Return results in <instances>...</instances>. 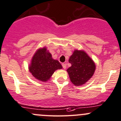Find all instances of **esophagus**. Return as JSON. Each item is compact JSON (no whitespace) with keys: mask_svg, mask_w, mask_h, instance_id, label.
<instances>
[{"mask_svg":"<svg viewBox=\"0 0 121 121\" xmlns=\"http://www.w3.org/2000/svg\"><path fill=\"white\" fill-rule=\"evenodd\" d=\"M62 65H63V67L64 69H66V68H67V64H65V63H63V64H62Z\"/></svg>","mask_w":121,"mask_h":121,"instance_id":"obj_1","label":"esophagus"}]
</instances>
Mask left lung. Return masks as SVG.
I'll return each instance as SVG.
<instances>
[{
	"label": "left lung",
	"mask_w": 121,
	"mask_h": 121,
	"mask_svg": "<svg viewBox=\"0 0 121 121\" xmlns=\"http://www.w3.org/2000/svg\"><path fill=\"white\" fill-rule=\"evenodd\" d=\"M69 63L71 67L67 71L71 81L75 86H81L87 82L96 69L95 63L83 50H75L69 57Z\"/></svg>",
	"instance_id": "left-lung-1"
}]
</instances>
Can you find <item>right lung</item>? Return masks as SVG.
<instances>
[{"instance_id": "obj_1", "label": "right lung", "mask_w": 121, "mask_h": 121, "mask_svg": "<svg viewBox=\"0 0 121 121\" xmlns=\"http://www.w3.org/2000/svg\"><path fill=\"white\" fill-rule=\"evenodd\" d=\"M62 68L59 61L52 58L46 47L39 49L35 52L29 65V70L33 77L42 82L50 79L54 71Z\"/></svg>"}]
</instances>
